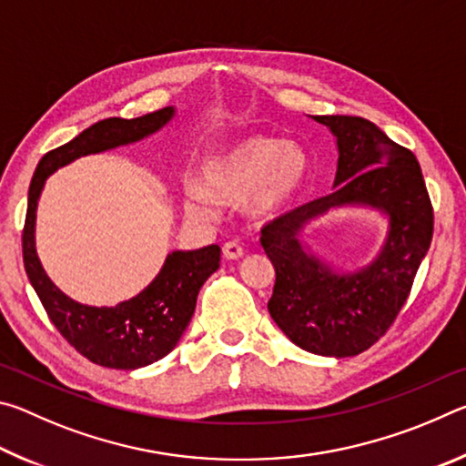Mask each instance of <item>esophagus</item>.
Returning <instances> with one entry per match:
<instances>
[{
    "label": "esophagus",
    "instance_id": "esophagus-1",
    "mask_svg": "<svg viewBox=\"0 0 466 466\" xmlns=\"http://www.w3.org/2000/svg\"><path fill=\"white\" fill-rule=\"evenodd\" d=\"M222 255H224L226 258H230V261H234V258H240V257L244 255L242 244H240V242H236V240H228V242H224V247H222Z\"/></svg>",
    "mask_w": 466,
    "mask_h": 466
}]
</instances>
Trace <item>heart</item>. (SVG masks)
<instances>
[{"instance_id": "obj_1", "label": "heart", "mask_w": 466, "mask_h": 466, "mask_svg": "<svg viewBox=\"0 0 466 466\" xmlns=\"http://www.w3.org/2000/svg\"><path fill=\"white\" fill-rule=\"evenodd\" d=\"M309 177V157L294 144L252 136L216 154L203 167V192L187 191V209L205 216L210 199L224 203L247 201L257 216H273L296 199Z\"/></svg>"}]
</instances>
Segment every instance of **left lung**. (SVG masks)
Here are the masks:
<instances>
[{
  "label": "left lung",
  "instance_id": "8db88e82",
  "mask_svg": "<svg viewBox=\"0 0 466 466\" xmlns=\"http://www.w3.org/2000/svg\"><path fill=\"white\" fill-rule=\"evenodd\" d=\"M312 119L337 137L335 188L263 226L261 244L275 267L267 309L291 343L317 356L350 358L372 347L407 302L431 244L433 209L411 149L361 116ZM343 204H368L390 216L381 255L356 274H335L299 240L310 218Z\"/></svg>",
  "mask_w": 466,
  "mask_h": 466
}]
</instances>
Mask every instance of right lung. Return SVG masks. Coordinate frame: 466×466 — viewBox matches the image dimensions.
<instances>
[{"mask_svg": "<svg viewBox=\"0 0 466 466\" xmlns=\"http://www.w3.org/2000/svg\"><path fill=\"white\" fill-rule=\"evenodd\" d=\"M175 108L167 106L137 119H105L84 129L80 136L43 156L28 188L26 222L22 230V257L30 283L49 314L55 329L84 358L105 368L136 370L154 364L175 350L180 335L191 322L197 294L219 267L218 244L199 250H175L164 261L160 273L136 298L96 309L67 298L46 278L35 248L36 203L45 180L76 157L98 154L116 146H127L162 129Z\"/></svg>", "mask_w": 466, "mask_h": 466, "instance_id": "1", "label": "right lung"}]
</instances>
